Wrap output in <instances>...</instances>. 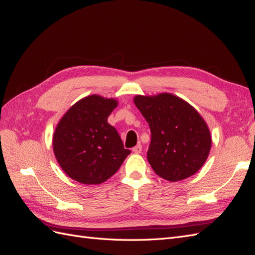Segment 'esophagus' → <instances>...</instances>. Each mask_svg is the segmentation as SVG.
I'll list each match as a JSON object with an SVG mask.
<instances>
[{
	"label": "esophagus",
	"mask_w": 255,
	"mask_h": 255,
	"mask_svg": "<svg viewBox=\"0 0 255 255\" xmlns=\"http://www.w3.org/2000/svg\"><path fill=\"white\" fill-rule=\"evenodd\" d=\"M141 149H142L141 145L138 144L137 146H135V147L132 149V150H133V152H135V153H140V152H141Z\"/></svg>",
	"instance_id": "esophagus-1"
}]
</instances>
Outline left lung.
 I'll use <instances>...</instances> for the list:
<instances>
[{"label":"left lung","mask_w":255,"mask_h":255,"mask_svg":"<svg viewBox=\"0 0 255 255\" xmlns=\"http://www.w3.org/2000/svg\"><path fill=\"white\" fill-rule=\"evenodd\" d=\"M134 104L149 124L147 159L157 175L177 182L194 175L209 156L211 134L199 113L169 93L137 95Z\"/></svg>","instance_id":"obj_1"}]
</instances>
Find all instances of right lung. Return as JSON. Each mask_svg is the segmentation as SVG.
<instances>
[{
    "mask_svg": "<svg viewBox=\"0 0 255 255\" xmlns=\"http://www.w3.org/2000/svg\"><path fill=\"white\" fill-rule=\"evenodd\" d=\"M118 102L98 95L84 97L61 118L53 149L61 169L74 181L102 184L119 170L131 151L107 119Z\"/></svg>",
    "mask_w": 255,
    "mask_h": 255,
    "instance_id": "right-lung-1",
    "label": "right lung"
}]
</instances>
